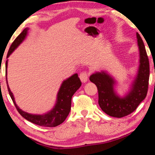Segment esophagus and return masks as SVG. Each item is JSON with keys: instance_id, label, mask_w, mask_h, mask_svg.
<instances>
[{"instance_id": "obj_1", "label": "esophagus", "mask_w": 155, "mask_h": 155, "mask_svg": "<svg viewBox=\"0 0 155 155\" xmlns=\"http://www.w3.org/2000/svg\"><path fill=\"white\" fill-rule=\"evenodd\" d=\"M79 78L83 83H85L88 79V74L87 72H81L79 75Z\"/></svg>"}]
</instances>
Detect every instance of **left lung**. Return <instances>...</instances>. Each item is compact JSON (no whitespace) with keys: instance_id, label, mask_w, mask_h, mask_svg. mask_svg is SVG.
<instances>
[{"instance_id":"left-lung-1","label":"left lung","mask_w":155,"mask_h":155,"mask_svg":"<svg viewBox=\"0 0 155 155\" xmlns=\"http://www.w3.org/2000/svg\"><path fill=\"white\" fill-rule=\"evenodd\" d=\"M140 50V66L130 91L121 98L114 91L115 81L104 72H96L90 77L91 82L96 85L98 91V104L101 109L110 116L122 117L133 113L141 102L145 99L148 89L150 65L143 41L137 33Z\"/></svg>"}]
</instances>
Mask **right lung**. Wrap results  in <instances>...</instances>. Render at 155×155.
<instances>
[{"mask_svg":"<svg viewBox=\"0 0 155 155\" xmlns=\"http://www.w3.org/2000/svg\"><path fill=\"white\" fill-rule=\"evenodd\" d=\"M28 30V28H25L22 31L19 35H18L15 40L13 41L9 50L7 53V58H8L10 54L12 53V52L22 42V41L25 40L26 36L27 35V31ZM6 74H7V60L6 61ZM7 81V89L12 101L14 102L15 107L19 114L22 116L27 120L28 121L33 123V124L41 126V127H57L61 123L64 122V120L66 119L67 116L69 114L71 109V101L72 97L74 95V94L77 91V90L81 86V82L80 78H78L77 74H73L72 77L68 78V79L65 80L62 83L61 87L59 90V92L57 94V103L54 105V108L51 111L47 113L46 114L43 115H33L28 114L27 112L23 111L19 107L17 106L15 103L14 97L11 90L9 87L8 83Z\"/></svg>","mask_w":155,"mask_h":155,"instance_id":"right-lung-1","label":"right lung"}]
</instances>
